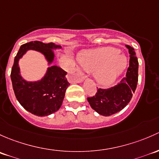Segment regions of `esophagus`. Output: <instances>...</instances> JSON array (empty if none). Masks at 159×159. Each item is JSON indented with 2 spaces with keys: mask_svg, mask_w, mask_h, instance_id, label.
<instances>
[{
  "mask_svg": "<svg viewBox=\"0 0 159 159\" xmlns=\"http://www.w3.org/2000/svg\"><path fill=\"white\" fill-rule=\"evenodd\" d=\"M77 73H79V75H80V77H79V79L78 80H76V81L77 82H81L82 80H83L85 79V78L86 77V76L85 74H83V73H82L81 71H78L77 72Z\"/></svg>",
  "mask_w": 159,
  "mask_h": 159,
  "instance_id": "1",
  "label": "esophagus"
}]
</instances>
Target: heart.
<instances>
[{"mask_svg":"<svg viewBox=\"0 0 159 159\" xmlns=\"http://www.w3.org/2000/svg\"><path fill=\"white\" fill-rule=\"evenodd\" d=\"M80 63L87 72H94L95 79L102 86H109L124 71L127 59L114 47H102L83 52Z\"/></svg>","mask_w":159,"mask_h":159,"instance_id":"1","label":"heart"}]
</instances>
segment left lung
Here are the masks:
<instances>
[{
  "instance_id": "obj_1",
  "label": "left lung",
  "mask_w": 159,
  "mask_h": 159,
  "mask_svg": "<svg viewBox=\"0 0 159 159\" xmlns=\"http://www.w3.org/2000/svg\"><path fill=\"white\" fill-rule=\"evenodd\" d=\"M130 53L126 74L118 84L102 89L99 88L94 96L87 97L91 107L100 115L109 116L122 110L132 99L138 83L139 62L134 49L126 45Z\"/></svg>"
}]
</instances>
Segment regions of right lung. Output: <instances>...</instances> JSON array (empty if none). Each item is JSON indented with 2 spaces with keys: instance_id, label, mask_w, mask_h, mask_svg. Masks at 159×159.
Instances as JSON below:
<instances>
[{
  "instance_id": "add662e5",
  "label": "right lung",
  "mask_w": 159,
  "mask_h": 159,
  "mask_svg": "<svg viewBox=\"0 0 159 159\" xmlns=\"http://www.w3.org/2000/svg\"><path fill=\"white\" fill-rule=\"evenodd\" d=\"M57 47H61L53 43L31 41L21 45L14 58L11 73L14 94L20 104L26 110L36 116H48L60 109L66 89L70 85L66 78L67 73L59 66H52L48 68L47 74L40 81L26 82L20 75L18 60L27 50H35L43 53L47 60L51 63L54 54L50 49Z\"/></svg>"
}]
</instances>
